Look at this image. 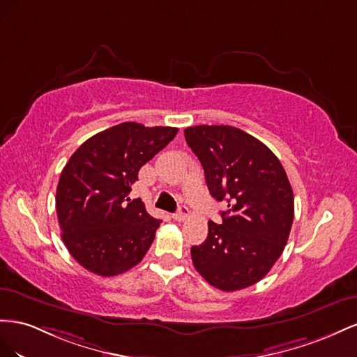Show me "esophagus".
<instances>
[{
	"mask_svg": "<svg viewBox=\"0 0 357 357\" xmlns=\"http://www.w3.org/2000/svg\"><path fill=\"white\" fill-rule=\"evenodd\" d=\"M188 208L185 206V205H181L179 206V209H178V212H175L173 213V220H176V221H184L187 217H188Z\"/></svg>",
	"mask_w": 357,
	"mask_h": 357,
	"instance_id": "obj_1",
	"label": "esophagus"
}]
</instances>
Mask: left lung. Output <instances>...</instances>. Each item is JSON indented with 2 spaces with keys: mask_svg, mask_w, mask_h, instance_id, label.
<instances>
[{
  "mask_svg": "<svg viewBox=\"0 0 357 357\" xmlns=\"http://www.w3.org/2000/svg\"><path fill=\"white\" fill-rule=\"evenodd\" d=\"M205 170L211 196L227 200L222 222H208V238L191 247L192 264L211 286L235 291L259 282L280 259L294 217V197L277 155L230 126L184 131Z\"/></svg>",
  "mask_w": 357,
  "mask_h": 357,
  "instance_id": "obj_1",
  "label": "left lung"
}]
</instances>
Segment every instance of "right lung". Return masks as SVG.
I'll return each instance as SVG.
<instances>
[{
  "mask_svg": "<svg viewBox=\"0 0 357 357\" xmlns=\"http://www.w3.org/2000/svg\"><path fill=\"white\" fill-rule=\"evenodd\" d=\"M175 127L122 122L89 137L70 157L56 188V215L75 260L101 277L145 257L161 220L128 195L140 167L176 136Z\"/></svg>",
  "mask_w": 357,
  "mask_h": 357,
  "instance_id": "add662e5",
  "label": "right lung"
}]
</instances>
